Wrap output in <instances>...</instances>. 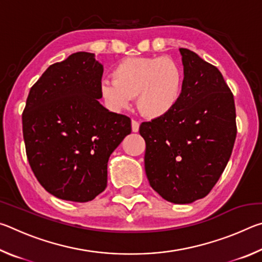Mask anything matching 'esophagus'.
Returning a JSON list of instances; mask_svg holds the SVG:
<instances>
[{"mask_svg": "<svg viewBox=\"0 0 262 262\" xmlns=\"http://www.w3.org/2000/svg\"><path fill=\"white\" fill-rule=\"evenodd\" d=\"M140 129V122L136 120H132V130L134 133H137Z\"/></svg>", "mask_w": 262, "mask_h": 262, "instance_id": "obj_1", "label": "esophagus"}]
</instances>
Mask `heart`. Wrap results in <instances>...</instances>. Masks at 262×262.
Masks as SVG:
<instances>
[{
    "label": "heart",
    "mask_w": 262,
    "mask_h": 262,
    "mask_svg": "<svg viewBox=\"0 0 262 262\" xmlns=\"http://www.w3.org/2000/svg\"><path fill=\"white\" fill-rule=\"evenodd\" d=\"M112 77L101 81L99 92L114 112L127 108L136 97L140 112L157 119L170 113L183 95V68L172 57H127L113 68Z\"/></svg>",
    "instance_id": "heart-1"
}]
</instances>
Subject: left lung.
Masks as SVG:
<instances>
[{
	"label": "left lung",
	"mask_w": 262,
	"mask_h": 262,
	"mask_svg": "<svg viewBox=\"0 0 262 262\" xmlns=\"http://www.w3.org/2000/svg\"><path fill=\"white\" fill-rule=\"evenodd\" d=\"M183 95L164 117L142 122L149 184L166 201L190 203L209 194L237 135L233 95L215 66L180 48Z\"/></svg>",
	"instance_id": "left-lung-1"
}]
</instances>
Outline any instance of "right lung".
I'll list each match as a JSON object with an SVG mask.
<instances>
[{
    "instance_id": "1",
    "label": "right lung",
    "mask_w": 262,
    "mask_h": 262,
    "mask_svg": "<svg viewBox=\"0 0 262 262\" xmlns=\"http://www.w3.org/2000/svg\"><path fill=\"white\" fill-rule=\"evenodd\" d=\"M103 66L77 52L50 66L21 114L26 156L35 178L62 200L88 202L107 186V162L130 134L127 115L100 105Z\"/></svg>"
}]
</instances>
